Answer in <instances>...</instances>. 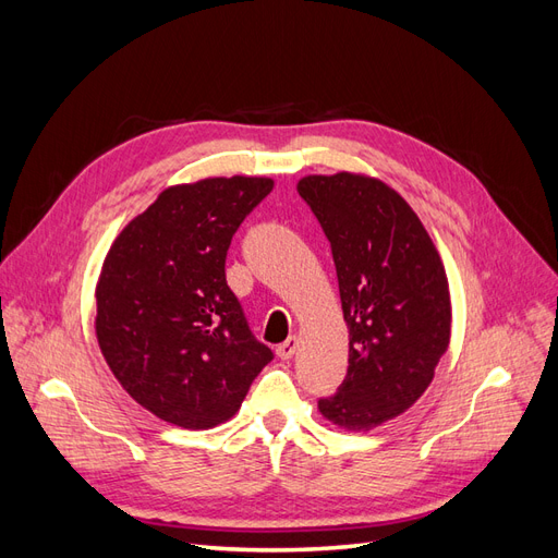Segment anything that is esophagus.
Segmentation results:
<instances>
[{
    "instance_id": "1",
    "label": "esophagus",
    "mask_w": 558,
    "mask_h": 558,
    "mask_svg": "<svg viewBox=\"0 0 558 558\" xmlns=\"http://www.w3.org/2000/svg\"><path fill=\"white\" fill-rule=\"evenodd\" d=\"M295 351H298V337H289V340L277 347V356L283 359V361H289V359L295 356Z\"/></svg>"
}]
</instances>
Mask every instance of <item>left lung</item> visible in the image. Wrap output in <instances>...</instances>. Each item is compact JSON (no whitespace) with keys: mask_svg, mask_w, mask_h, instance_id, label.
Segmentation results:
<instances>
[{"mask_svg":"<svg viewBox=\"0 0 558 558\" xmlns=\"http://www.w3.org/2000/svg\"><path fill=\"white\" fill-rule=\"evenodd\" d=\"M298 193L330 242L349 328L347 377L318 412L369 430L424 396L449 347L445 265L412 207L379 179L312 174Z\"/></svg>","mask_w":558,"mask_h":558,"instance_id":"8db88e82","label":"left lung"}]
</instances>
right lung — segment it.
<instances>
[{
  "label": "right lung",
  "instance_id": "right-lung-1",
  "mask_svg": "<svg viewBox=\"0 0 558 558\" xmlns=\"http://www.w3.org/2000/svg\"><path fill=\"white\" fill-rule=\"evenodd\" d=\"M272 185L267 177L172 185L107 253L95 291L99 349L125 391L167 424H223L272 361L226 281L232 234Z\"/></svg>",
  "mask_w": 558,
  "mask_h": 558
}]
</instances>
